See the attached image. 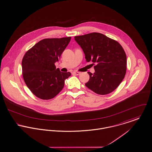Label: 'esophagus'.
Here are the masks:
<instances>
[{"mask_svg": "<svg viewBox=\"0 0 152 152\" xmlns=\"http://www.w3.org/2000/svg\"><path fill=\"white\" fill-rule=\"evenodd\" d=\"M73 74H75V75H80V74H81V72H78V71H74V72H73Z\"/></svg>", "mask_w": 152, "mask_h": 152, "instance_id": "obj_1", "label": "esophagus"}]
</instances>
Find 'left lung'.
I'll return each instance as SVG.
<instances>
[{
    "mask_svg": "<svg viewBox=\"0 0 152 152\" xmlns=\"http://www.w3.org/2000/svg\"><path fill=\"white\" fill-rule=\"evenodd\" d=\"M74 39L82 48L86 61L96 64L95 72H88L90 78L85 86L99 95L112 92L126 74V56L121 45L97 32L77 36Z\"/></svg>",
    "mask_w": 152,
    "mask_h": 152,
    "instance_id": "8db88e82",
    "label": "left lung"
}]
</instances>
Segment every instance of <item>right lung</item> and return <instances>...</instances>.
Wrapping results in <instances>:
<instances>
[{
    "label": "right lung",
    "instance_id": "right-lung-1",
    "mask_svg": "<svg viewBox=\"0 0 152 152\" xmlns=\"http://www.w3.org/2000/svg\"><path fill=\"white\" fill-rule=\"evenodd\" d=\"M71 40V37L44 39L29 49L22 60L23 76L31 92L43 100L51 99L63 89L71 74L62 72L55 63Z\"/></svg>",
    "mask_w": 152,
    "mask_h": 152
}]
</instances>
